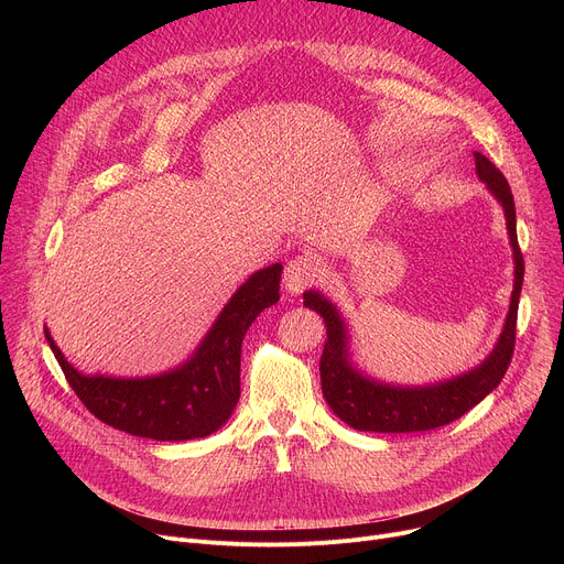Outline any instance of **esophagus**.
Masks as SVG:
<instances>
[{"mask_svg": "<svg viewBox=\"0 0 564 564\" xmlns=\"http://www.w3.org/2000/svg\"><path fill=\"white\" fill-rule=\"evenodd\" d=\"M324 270H326V265L321 263V259H316L314 254L294 257V259L288 263L285 274H283L285 290H288L290 294L303 292L305 288H310V285H314L316 281H321V276H324Z\"/></svg>", "mask_w": 564, "mask_h": 564, "instance_id": "1", "label": "esophagus"}]
</instances>
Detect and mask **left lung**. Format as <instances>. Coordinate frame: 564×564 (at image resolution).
I'll use <instances>...</instances> for the list:
<instances>
[{
    "label": "left lung",
    "instance_id": "1",
    "mask_svg": "<svg viewBox=\"0 0 564 564\" xmlns=\"http://www.w3.org/2000/svg\"><path fill=\"white\" fill-rule=\"evenodd\" d=\"M475 155V172L479 181L489 187L505 209L509 240L513 248L516 281L509 314L502 335L494 352L477 368L431 386H390L377 379L364 377L348 355V330L339 310L316 290L303 294V305L324 316L328 339L321 355V390L333 413L357 431L372 433H415L433 431L459 420L475 404H479L502 381L516 348V321L518 301L524 279V259L516 234V203L511 187L502 172L479 151Z\"/></svg>",
    "mask_w": 564,
    "mask_h": 564
}]
</instances>
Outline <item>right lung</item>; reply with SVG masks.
Here are the masks:
<instances>
[{"label":"right lung","instance_id":"add662e5","mask_svg":"<svg viewBox=\"0 0 564 564\" xmlns=\"http://www.w3.org/2000/svg\"><path fill=\"white\" fill-rule=\"evenodd\" d=\"M281 272V263L254 272L227 301L196 352L163 375H83L64 359L48 328L44 335L68 386L100 422L155 442L207 437L238 404L240 346L254 318L279 301Z\"/></svg>","mask_w":564,"mask_h":564}]
</instances>
